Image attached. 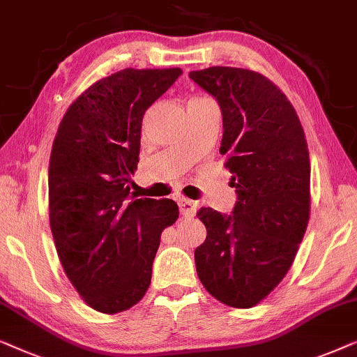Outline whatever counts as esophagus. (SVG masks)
I'll return each mask as SVG.
<instances>
[{
    "mask_svg": "<svg viewBox=\"0 0 357 357\" xmlns=\"http://www.w3.org/2000/svg\"><path fill=\"white\" fill-rule=\"evenodd\" d=\"M179 212L183 217H194L197 211V202L189 201V199H179Z\"/></svg>",
    "mask_w": 357,
    "mask_h": 357,
    "instance_id": "1",
    "label": "esophagus"
}]
</instances>
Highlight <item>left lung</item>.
I'll list each match as a JSON object with an SVG mask.
<instances>
[{
  "mask_svg": "<svg viewBox=\"0 0 357 357\" xmlns=\"http://www.w3.org/2000/svg\"><path fill=\"white\" fill-rule=\"evenodd\" d=\"M220 104V153L238 201L231 215L202 207L207 238L197 275L218 302L250 308L291 269L310 218V156L296 109L264 75L234 66L191 71Z\"/></svg>",
  "mask_w": 357,
  "mask_h": 357,
  "instance_id": "obj_1",
  "label": "left lung"
}]
</instances>
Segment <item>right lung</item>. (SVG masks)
Returning a JSON list of instances; mask_svg holds the SVG:
<instances>
[{
	"instance_id": "1",
	"label": "right lung",
	"mask_w": 357,
	"mask_h": 357,
	"mask_svg": "<svg viewBox=\"0 0 357 357\" xmlns=\"http://www.w3.org/2000/svg\"><path fill=\"white\" fill-rule=\"evenodd\" d=\"M181 68H126L66 109L52 145L49 220L66 278L86 305L123 312L142 301L161 231L178 220L171 199L130 197L144 114Z\"/></svg>"
}]
</instances>
